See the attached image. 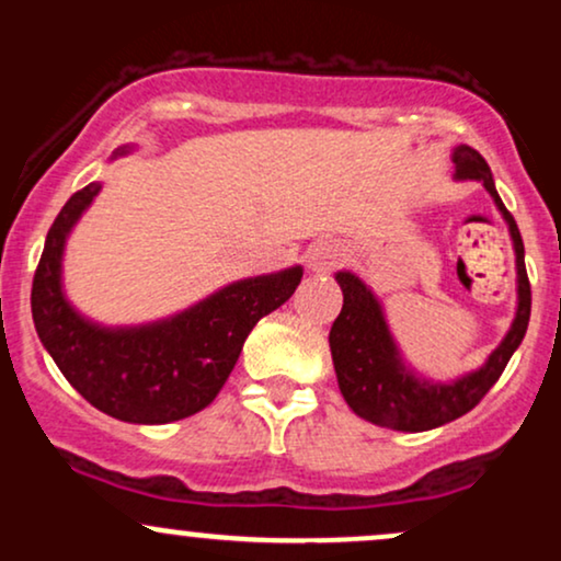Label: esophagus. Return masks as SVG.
I'll return each mask as SVG.
<instances>
[{
    "label": "esophagus",
    "mask_w": 561,
    "mask_h": 561,
    "mask_svg": "<svg viewBox=\"0 0 561 561\" xmlns=\"http://www.w3.org/2000/svg\"><path fill=\"white\" fill-rule=\"evenodd\" d=\"M343 248H340V242L334 240H317L311 244V248L306 250V263L308 268H313V272H332V268L340 266V261H343Z\"/></svg>",
    "instance_id": "esophagus-1"
}]
</instances>
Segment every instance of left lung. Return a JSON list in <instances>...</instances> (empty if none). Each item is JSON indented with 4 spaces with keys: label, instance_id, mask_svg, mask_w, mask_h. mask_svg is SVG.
I'll use <instances>...</instances> for the list:
<instances>
[{
    "label": "left lung",
    "instance_id": "1",
    "mask_svg": "<svg viewBox=\"0 0 561 561\" xmlns=\"http://www.w3.org/2000/svg\"><path fill=\"white\" fill-rule=\"evenodd\" d=\"M456 179H478L491 192V197L504 214L517 253V317L508 334L488 358L482 369L456 379L450 385H433L416 379L398 358L396 345L382 319V308L375 295L364 287V282L351 272L337 274V285L343 289V311L334 319L330 332V351L337 385L343 398L358 416L379 427L403 430V433H424L440 424L459 420L472 411L495 379L506 369L508 358L523 343L530 321V279L525 268V244L519 237L517 221L508 214L495 192L491 169L485 158L472 147L461 145L454 152Z\"/></svg>",
    "mask_w": 561,
    "mask_h": 561
}]
</instances>
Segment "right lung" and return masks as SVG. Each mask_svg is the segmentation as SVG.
<instances>
[{
  "mask_svg": "<svg viewBox=\"0 0 561 561\" xmlns=\"http://www.w3.org/2000/svg\"><path fill=\"white\" fill-rule=\"evenodd\" d=\"M96 192V182L73 192L49 227L31 287L38 340L62 377L107 416L165 424L197 414L229 379L250 330L289 300L302 268L242 279L160 324L102 330L83 321L60 289L62 244Z\"/></svg>",
  "mask_w": 561,
  "mask_h": 561,
  "instance_id": "add662e5",
  "label": "right lung"
}]
</instances>
